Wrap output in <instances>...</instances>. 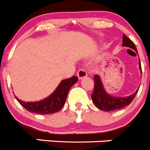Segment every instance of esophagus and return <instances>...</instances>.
I'll use <instances>...</instances> for the list:
<instances>
[{
	"label": "esophagus",
	"mask_w": 150,
	"mask_h": 150,
	"mask_svg": "<svg viewBox=\"0 0 150 150\" xmlns=\"http://www.w3.org/2000/svg\"><path fill=\"white\" fill-rule=\"evenodd\" d=\"M87 76V72L85 69H84L83 68H81L77 72V76L79 79H83L84 77H86Z\"/></svg>",
	"instance_id": "1"
}]
</instances>
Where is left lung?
Instances as JSON below:
<instances>
[{"label": "left lung", "instance_id": "left-lung-1", "mask_svg": "<svg viewBox=\"0 0 150 150\" xmlns=\"http://www.w3.org/2000/svg\"><path fill=\"white\" fill-rule=\"evenodd\" d=\"M122 46L130 47L133 49L137 52L136 46L134 43L131 41L129 38L124 34L122 37ZM139 67L142 71V66H141L140 60H139ZM94 89L91 95L92 100H93L94 104L99 109L104 112H110V111H115L117 109H122L126 106H128L137 94L138 91L132 94L131 96L125 98H116L113 96H109L106 93L103 89L102 83L100 81V77L98 75H94Z\"/></svg>", "mask_w": 150, "mask_h": 150}]
</instances>
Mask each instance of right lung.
<instances>
[{
  "instance_id": "1",
  "label": "right lung",
  "mask_w": 150,
  "mask_h": 150,
  "mask_svg": "<svg viewBox=\"0 0 150 150\" xmlns=\"http://www.w3.org/2000/svg\"><path fill=\"white\" fill-rule=\"evenodd\" d=\"M77 81L78 77L76 76L63 80L51 96L39 102L26 103L15 98L19 103L28 112L40 115H50L58 112L63 108L66 103L69 90Z\"/></svg>"
}]
</instances>
